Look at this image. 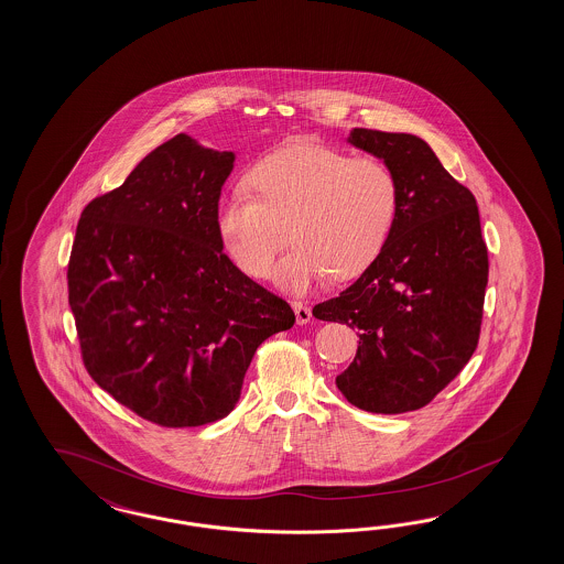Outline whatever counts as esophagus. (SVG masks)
<instances>
[{
    "mask_svg": "<svg viewBox=\"0 0 564 564\" xmlns=\"http://www.w3.org/2000/svg\"><path fill=\"white\" fill-rule=\"evenodd\" d=\"M293 305V312H295V319H297V324L303 326V324H307L310 319H312V310L302 302H291Z\"/></svg>",
    "mask_w": 564,
    "mask_h": 564,
    "instance_id": "1",
    "label": "esophagus"
}]
</instances>
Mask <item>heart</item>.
Listing matches in <instances>:
<instances>
[{
    "instance_id": "heart-1",
    "label": "heart",
    "mask_w": 564,
    "mask_h": 564,
    "mask_svg": "<svg viewBox=\"0 0 564 564\" xmlns=\"http://www.w3.org/2000/svg\"><path fill=\"white\" fill-rule=\"evenodd\" d=\"M401 187L383 159L300 142L269 154L221 193L216 228L240 271L269 273L289 220L293 247L276 262L275 281L291 291L365 273L387 247L398 221Z\"/></svg>"
}]
</instances>
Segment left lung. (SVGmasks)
Wrapping results in <instances>:
<instances>
[{"label": "left lung", "instance_id": "1", "mask_svg": "<svg viewBox=\"0 0 564 564\" xmlns=\"http://www.w3.org/2000/svg\"><path fill=\"white\" fill-rule=\"evenodd\" d=\"M348 142L395 169L398 221L379 259L312 314L358 332L357 357L336 377L344 398L365 412H413L479 344L489 276L479 207L422 138L352 128Z\"/></svg>", "mask_w": 564, "mask_h": 564}]
</instances>
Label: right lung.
Segmentation results:
<instances>
[{"mask_svg":"<svg viewBox=\"0 0 564 564\" xmlns=\"http://www.w3.org/2000/svg\"><path fill=\"white\" fill-rule=\"evenodd\" d=\"M232 166L234 152L177 134L77 224L67 283L83 365L156 426L226 417L257 348L295 324L221 247L216 207Z\"/></svg>","mask_w":564,"mask_h":564,"instance_id":"add662e5","label":"right lung"}]
</instances>
